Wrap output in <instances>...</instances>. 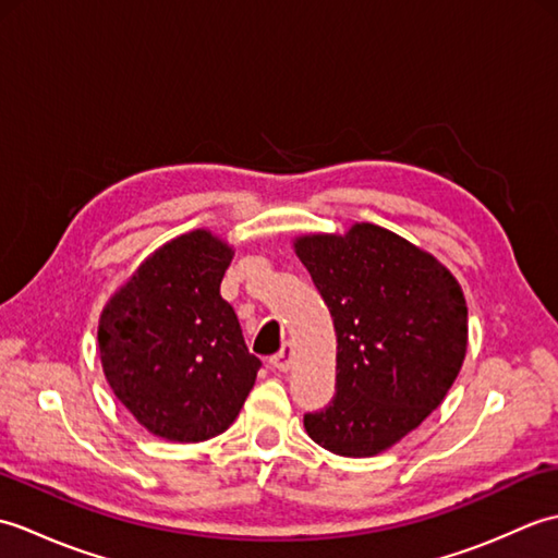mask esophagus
<instances>
[{
  "label": "esophagus",
  "instance_id": "obj_1",
  "mask_svg": "<svg viewBox=\"0 0 558 558\" xmlns=\"http://www.w3.org/2000/svg\"><path fill=\"white\" fill-rule=\"evenodd\" d=\"M292 362H294V350H292L290 342L282 345V350L276 354V357H270V366H272V369H278V372H290Z\"/></svg>",
  "mask_w": 558,
  "mask_h": 558
}]
</instances>
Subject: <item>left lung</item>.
I'll list each match as a JSON object with an SVG mask.
<instances>
[{
    "label": "left lung",
    "mask_w": 558,
    "mask_h": 558,
    "mask_svg": "<svg viewBox=\"0 0 558 558\" xmlns=\"http://www.w3.org/2000/svg\"><path fill=\"white\" fill-rule=\"evenodd\" d=\"M333 316L336 398L304 414L322 448L369 458L441 405L468 352V304L441 260L372 222L292 240Z\"/></svg>",
    "instance_id": "8db88e82"
}]
</instances>
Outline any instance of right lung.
<instances>
[{
    "mask_svg": "<svg viewBox=\"0 0 558 558\" xmlns=\"http://www.w3.org/2000/svg\"><path fill=\"white\" fill-rule=\"evenodd\" d=\"M234 248L192 230L141 260L98 322L102 374L153 436L198 444L230 429L258 357L248 354L220 282Z\"/></svg>",
    "mask_w": 558,
    "mask_h": 558,
    "instance_id": "obj_1",
    "label": "right lung"
}]
</instances>
